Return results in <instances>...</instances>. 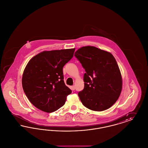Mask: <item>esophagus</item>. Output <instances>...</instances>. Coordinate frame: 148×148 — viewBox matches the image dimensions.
Here are the masks:
<instances>
[{"instance_id":"esophagus-1","label":"esophagus","mask_w":148,"mask_h":148,"mask_svg":"<svg viewBox=\"0 0 148 148\" xmlns=\"http://www.w3.org/2000/svg\"><path fill=\"white\" fill-rule=\"evenodd\" d=\"M71 89L72 90H75V86H74V85L71 86Z\"/></svg>"}]
</instances>
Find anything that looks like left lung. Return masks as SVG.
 Returning a JSON list of instances; mask_svg holds the SVG:
<instances>
[{
    "label": "left lung",
    "instance_id": "left-lung-1",
    "mask_svg": "<svg viewBox=\"0 0 148 148\" xmlns=\"http://www.w3.org/2000/svg\"><path fill=\"white\" fill-rule=\"evenodd\" d=\"M74 56L86 72L84 89L78 93L82 104L97 112L110 108L122 89L121 75L115 58L110 53L92 46L80 48Z\"/></svg>",
    "mask_w": 148,
    "mask_h": 148
}]
</instances>
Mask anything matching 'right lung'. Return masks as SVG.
<instances>
[{
    "instance_id": "obj_1",
    "label": "right lung",
    "mask_w": 148,
    "mask_h": 148,
    "mask_svg": "<svg viewBox=\"0 0 148 148\" xmlns=\"http://www.w3.org/2000/svg\"><path fill=\"white\" fill-rule=\"evenodd\" d=\"M75 48L44 51L32 58L23 74L22 86L30 103L47 113L65 104L71 90L64 82L63 68Z\"/></svg>"
}]
</instances>
